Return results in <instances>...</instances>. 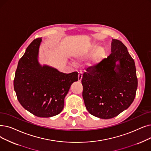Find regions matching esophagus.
Instances as JSON below:
<instances>
[{
	"instance_id": "obj_1",
	"label": "esophagus",
	"mask_w": 151,
	"mask_h": 151,
	"mask_svg": "<svg viewBox=\"0 0 151 151\" xmlns=\"http://www.w3.org/2000/svg\"><path fill=\"white\" fill-rule=\"evenodd\" d=\"M82 77H83V72L81 71L78 72V81H81V79H82Z\"/></svg>"
}]
</instances>
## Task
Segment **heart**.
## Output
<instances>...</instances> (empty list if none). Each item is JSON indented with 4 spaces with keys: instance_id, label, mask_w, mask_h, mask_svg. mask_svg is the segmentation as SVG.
<instances>
[{
    "instance_id": "1",
    "label": "heart",
    "mask_w": 151,
    "mask_h": 151,
    "mask_svg": "<svg viewBox=\"0 0 151 151\" xmlns=\"http://www.w3.org/2000/svg\"><path fill=\"white\" fill-rule=\"evenodd\" d=\"M95 50H96V51ZM94 51L95 52L91 57L89 65H96L102 61L105 56V54H106L105 50L103 48L100 47L97 49V47L95 45H88L78 50L75 54V56L78 59H85V58L89 57L93 54Z\"/></svg>"
}]
</instances>
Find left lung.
Masks as SVG:
<instances>
[{
    "label": "left lung",
    "instance_id": "obj_1",
    "mask_svg": "<svg viewBox=\"0 0 151 151\" xmlns=\"http://www.w3.org/2000/svg\"><path fill=\"white\" fill-rule=\"evenodd\" d=\"M81 83L85 106L91 115L109 119L128 109L135 98L137 78L134 61L127 47L113 39L112 53L99 63L88 67Z\"/></svg>",
    "mask_w": 151,
    "mask_h": 151
}]
</instances>
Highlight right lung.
Wrapping results in <instances>:
<instances>
[{
	"mask_svg": "<svg viewBox=\"0 0 151 151\" xmlns=\"http://www.w3.org/2000/svg\"><path fill=\"white\" fill-rule=\"evenodd\" d=\"M41 38L28 45L19 59L14 81L17 99L28 112L38 117L60 114L71 84L78 80L77 71L67 74L50 67H42L37 61Z\"/></svg>",
	"mask_w": 151,
	"mask_h": 151,
	"instance_id": "1",
	"label": "right lung"
}]
</instances>
